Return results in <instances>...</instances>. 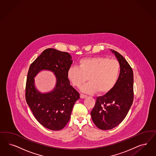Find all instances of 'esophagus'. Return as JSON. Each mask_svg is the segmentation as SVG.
I'll return each mask as SVG.
<instances>
[{
	"instance_id": "esophagus-1",
	"label": "esophagus",
	"mask_w": 156,
	"mask_h": 156,
	"mask_svg": "<svg viewBox=\"0 0 156 156\" xmlns=\"http://www.w3.org/2000/svg\"><path fill=\"white\" fill-rule=\"evenodd\" d=\"M87 96L86 95H84V94H80V98L81 99H84V98H86Z\"/></svg>"
}]
</instances>
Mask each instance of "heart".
<instances>
[{
  "label": "heart",
  "mask_w": 156,
  "mask_h": 156,
  "mask_svg": "<svg viewBox=\"0 0 156 156\" xmlns=\"http://www.w3.org/2000/svg\"><path fill=\"white\" fill-rule=\"evenodd\" d=\"M120 73V64L117 61L103 57L83 58L79 67L71 66L67 72V77L71 84L79 87L87 80L89 82L81 87L87 94L98 92L106 94L115 86Z\"/></svg>",
  "instance_id": "obj_1"
}]
</instances>
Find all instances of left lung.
I'll use <instances>...</instances> for the list:
<instances>
[{
	"mask_svg": "<svg viewBox=\"0 0 156 156\" xmlns=\"http://www.w3.org/2000/svg\"><path fill=\"white\" fill-rule=\"evenodd\" d=\"M114 53L120 64V73L114 87L105 95L96 98L90 112L96 126L103 130H110L125 118L133 102V72L126 59L119 53Z\"/></svg>",
	"mask_w": 156,
	"mask_h": 156,
	"instance_id": "1",
	"label": "left lung"
}]
</instances>
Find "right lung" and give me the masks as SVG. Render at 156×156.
Segmentation results:
<instances>
[{
	"instance_id": "1",
	"label": "right lung",
	"mask_w": 156,
	"mask_h": 156,
	"mask_svg": "<svg viewBox=\"0 0 156 156\" xmlns=\"http://www.w3.org/2000/svg\"><path fill=\"white\" fill-rule=\"evenodd\" d=\"M73 61L67 52L49 48L44 50L30 65L26 85V101L35 119L51 130L62 129L80 94L70 85L67 72ZM50 70L56 78L55 88L41 93L35 87L34 78L40 71Z\"/></svg>"
}]
</instances>
